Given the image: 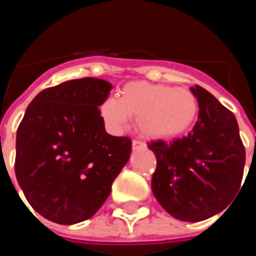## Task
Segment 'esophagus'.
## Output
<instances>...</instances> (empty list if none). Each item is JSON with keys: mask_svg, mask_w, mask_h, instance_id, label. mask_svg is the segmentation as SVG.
Wrapping results in <instances>:
<instances>
[{"mask_svg": "<svg viewBox=\"0 0 256 256\" xmlns=\"http://www.w3.org/2000/svg\"><path fill=\"white\" fill-rule=\"evenodd\" d=\"M146 144L140 140H132V148H144Z\"/></svg>", "mask_w": 256, "mask_h": 256, "instance_id": "34e87169", "label": "esophagus"}]
</instances>
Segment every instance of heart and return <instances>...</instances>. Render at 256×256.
Listing matches in <instances>:
<instances>
[{
    "instance_id": "b5f03b06",
    "label": "heart",
    "mask_w": 256,
    "mask_h": 256,
    "mask_svg": "<svg viewBox=\"0 0 256 256\" xmlns=\"http://www.w3.org/2000/svg\"><path fill=\"white\" fill-rule=\"evenodd\" d=\"M198 100L183 88L130 82L120 92V98L108 96L100 104V114L114 132H124L132 116H138V126L144 136L168 138L187 132L198 116Z\"/></svg>"
}]
</instances>
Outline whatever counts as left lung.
I'll return each instance as SVG.
<instances>
[{
	"instance_id": "obj_1",
	"label": "left lung",
	"mask_w": 256,
	"mask_h": 256,
	"mask_svg": "<svg viewBox=\"0 0 256 256\" xmlns=\"http://www.w3.org/2000/svg\"><path fill=\"white\" fill-rule=\"evenodd\" d=\"M191 92L199 106L192 130L171 142H150L148 148L156 158L152 179L156 200L179 220L200 222L238 194L246 152L234 114L200 86Z\"/></svg>"
}]
</instances>
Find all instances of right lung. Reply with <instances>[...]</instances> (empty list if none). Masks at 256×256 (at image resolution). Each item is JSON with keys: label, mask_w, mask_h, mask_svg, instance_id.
<instances>
[{"label": "right lung", "mask_w": 256, "mask_h": 256, "mask_svg": "<svg viewBox=\"0 0 256 256\" xmlns=\"http://www.w3.org/2000/svg\"><path fill=\"white\" fill-rule=\"evenodd\" d=\"M112 88L86 77L45 88L18 126V184L30 206L52 222L92 218L130 158L132 140L108 134L98 108Z\"/></svg>", "instance_id": "right-lung-1"}]
</instances>
